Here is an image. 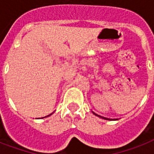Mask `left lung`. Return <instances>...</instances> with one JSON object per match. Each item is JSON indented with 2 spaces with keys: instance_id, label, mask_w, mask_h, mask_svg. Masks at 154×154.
Wrapping results in <instances>:
<instances>
[{
  "instance_id": "1",
  "label": "left lung",
  "mask_w": 154,
  "mask_h": 154,
  "mask_svg": "<svg viewBox=\"0 0 154 154\" xmlns=\"http://www.w3.org/2000/svg\"><path fill=\"white\" fill-rule=\"evenodd\" d=\"M92 112H93V113H94V115H96V116H97V117H101V118H102V119H105V120H109V121H117V120H118V119H110V118H107V117H102V116H100V115L97 114V113H95V112H94V111H92Z\"/></svg>"
}]
</instances>
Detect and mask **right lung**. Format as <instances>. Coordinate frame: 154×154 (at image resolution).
Masks as SVG:
<instances>
[{
    "label": "right lung",
    "mask_w": 154,
    "mask_h": 154,
    "mask_svg": "<svg viewBox=\"0 0 154 154\" xmlns=\"http://www.w3.org/2000/svg\"><path fill=\"white\" fill-rule=\"evenodd\" d=\"M53 114V113H51V114H49V115H48V116H46V117H49V116H50V115H52ZM42 118H44V117H42Z\"/></svg>",
    "instance_id": "right-lung-1"
}]
</instances>
